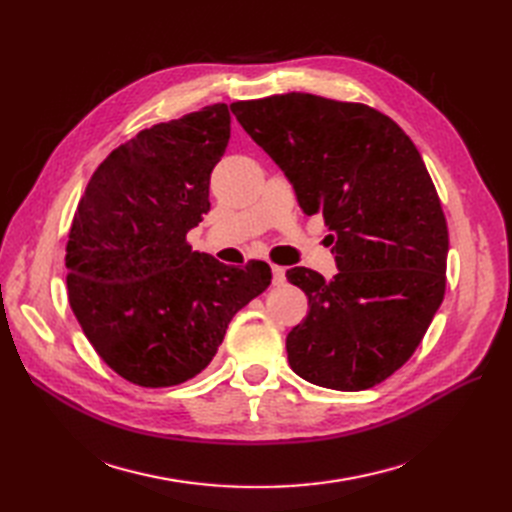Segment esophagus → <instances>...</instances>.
I'll return each instance as SVG.
<instances>
[{"instance_id":"34e87169","label":"esophagus","mask_w":512,"mask_h":512,"mask_svg":"<svg viewBox=\"0 0 512 512\" xmlns=\"http://www.w3.org/2000/svg\"><path fill=\"white\" fill-rule=\"evenodd\" d=\"M271 273H273V284H275V286H282V284L286 282V269H284V267L273 265V267H271Z\"/></svg>"}]
</instances>
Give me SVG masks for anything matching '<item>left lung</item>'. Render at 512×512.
Wrapping results in <instances>:
<instances>
[{"instance_id": "8db88e82", "label": "left lung", "mask_w": 512, "mask_h": 512, "mask_svg": "<svg viewBox=\"0 0 512 512\" xmlns=\"http://www.w3.org/2000/svg\"><path fill=\"white\" fill-rule=\"evenodd\" d=\"M230 111L303 213L333 230V280L286 271L309 305L286 337L292 371L335 391L371 389L410 359L444 299L448 228L421 153L365 104L292 91Z\"/></svg>"}]
</instances>
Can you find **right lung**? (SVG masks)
I'll use <instances>...</instances> for the list:
<instances>
[{"label": "right lung", "mask_w": 512, "mask_h": 512, "mask_svg": "<svg viewBox=\"0 0 512 512\" xmlns=\"http://www.w3.org/2000/svg\"><path fill=\"white\" fill-rule=\"evenodd\" d=\"M228 138L226 104L138 132L98 166L74 213L70 307L100 359L138 386L200 374L232 316L271 284L267 262L228 267L185 241L211 207Z\"/></svg>", "instance_id": "add662e5"}]
</instances>
